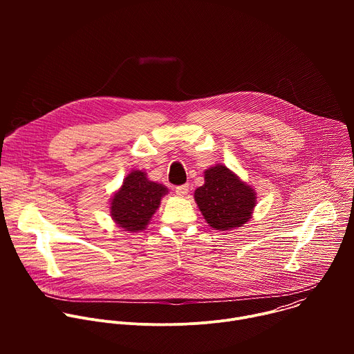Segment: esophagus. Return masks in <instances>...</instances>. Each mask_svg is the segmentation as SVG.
I'll return each instance as SVG.
<instances>
[{
    "mask_svg": "<svg viewBox=\"0 0 354 354\" xmlns=\"http://www.w3.org/2000/svg\"><path fill=\"white\" fill-rule=\"evenodd\" d=\"M187 192H189V185H180V186L175 187V193L178 196H186Z\"/></svg>",
    "mask_w": 354,
    "mask_h": 354,
    "instance_id": "34e87169",
    "label": "esophagus"
}]
</instances>
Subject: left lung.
Returning <instances> with one entry per match:
<instances>
[{"instance_id":"8db88e82","label":"left lung","mask_w":354,"mask_h":354,"mask_svg":"<svg viewBox=\"0 0 354 354\" xmlns=\"http://www.w3.org/2000/svg\"><path fill=\"white\" fill-rule=\"evenodd\" d=\"M194 200L207 224L220 231L242 227L257 205V192L224 165L205 172V185L194 190Z\"/></svg>"}]
</instances>
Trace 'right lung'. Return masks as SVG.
Listing matches in <instances>:
<instances>
[{
	"mask_svg": "<svg viewBox=\"0 0 354 354\" xmlns=\"http://www.w3.org/2000/svg\"><path fill=\"white\" fill-rule=\"evenodd\" d=\"M168 189L147 179V174L131 171L111 201V216L123 231L145 230L148 221L160 207L161 197Z\"/></svg>",
	"mask_w": 354,
	"mask_h": 354,
	"instance_id": "obj_1",
	"label": "right lung"
}]
</instances>
